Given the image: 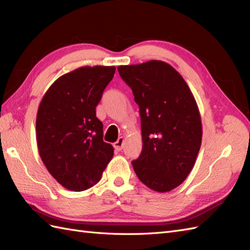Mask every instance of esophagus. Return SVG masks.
<instances>
[{
    "label": "esophagus",
    "instance_id": "obj_1",
    "mask_svg": "<svg viewBox=\"0 0 250 250\" xmlns=\"http://www.w3.org/2000/svg\"><path fill=\"white\" fill-rule=\"evenodd\" d=\"M124 138L123 137H120L119 139H118V141L116 142V143H114V148H116V149L118 150V151H120V150H122V148H123V144H124Z\"/></svg>",
    "mask_w": 250,
    "mask_h": 250
}]
</instances>
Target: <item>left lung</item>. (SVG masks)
I'll return each mask as SVG.
<instances>
[{
  "mask_svg": "<svg viewBox=\"0 0 250 250\" xmlns=\"http://www.w3.org/2000/svg\"><path fill=\"white\" fill-rule=\"evenodd\" d=\"M140 107L143 149L134 172L150 189L167 192L189 174L202 142L201 116L180 73L163 61L119 66Z\"/></svg>",
  "mask_w": 250,
  "mask_h": 250,
  "instance_id": "8db88e82",
  "label": "left lung"
}]
</instances>
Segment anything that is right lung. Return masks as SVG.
I'll return each mask as SVG.
<instances>
[{
	"label": "right lung",
	"instance_id": "obj_1",
	"mask_svg": "<svg viewBox=\"0 0 250 250\" xmlns=\"http://www.w3.org/2000/svg\"><path fill=\"white\" fill-rule=\"evenodd\" d=\"M114 66H84L56 80L40 103L37 143L47 170L72 191L96 185L113 157L96 107Z\"/></svg>",
	"mask_w": 250,
	"mask_h": 250
}]
</instances>
